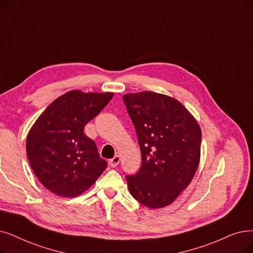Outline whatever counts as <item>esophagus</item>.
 Masks as SVG:
<instances>
[{
    "label": "esophagus",
    "instance_id": "esophagus-1",
    "mask_svg": "<svg viewBox=\"0 0 253 253\" xmlns=\"http://www.w3.org/2000/svg\"><path fill=\"white\" fill-rule=\"evenodd\" d=\"M119 162H120V157L119 156H115L114 158H112V159L109 161V164L112 166V167H116L119 164Z\"/></svg>",
    "mask_w": 253,
    "mask_h": 253
}]
</instances>
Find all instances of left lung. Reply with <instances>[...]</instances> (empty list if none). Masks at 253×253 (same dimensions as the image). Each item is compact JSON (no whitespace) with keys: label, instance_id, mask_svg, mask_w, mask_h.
<instances>
[{"label":"left lung","instance_id":"left-lung-1","mask_svg":"<svg viewBox=\"0 0 253 253\" xmlns=\"http://www.w3.org/2000/svg\"><path fill=\"white\" fill-rule=\"evenodd\" d=\"M135 126L141 167L126 175L129 193L141 205L160 209L172 204L194 177L200 159L201 130L178 100L142 91L123 96Z\"/></svg>","mask_w":253,"mask_h":253}]
</instances>
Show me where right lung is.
Segmentation results:
<instances>
[{
	"mask_svg": "<svg viewBox=\"0 0 253 253\" xmlns=\"http://www.w3.org/2000/svg\"><path fill=\"white\" fill-rule=\"evenodd\" d=\"M113 93L69 91L50 104L27 137V156L35 175L47 190L76 197L91 187L108 164L84 127Z\"/></svg>",
	"mask_w": 253,
	"mask_h": 253,
	"instance_id": "1",
	"label": "right lung"
}]
</instances>
